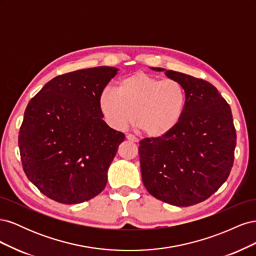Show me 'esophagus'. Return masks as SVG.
I'll use <instances>...</instances> for the list:
<instances>
[{
	"label": "esophagus",
	"instance_id": "1",
	"mask_svg": "<svg viewBox=\"0 0 256 256\" xmlns=\"http://www.w3.org/2000/svg\"><path fill=\"white\" fill-rule=\"evenodd\" d=\"M126 138H127V140H129V141H131V142H134V143H138V138H136L134 134H127Z\"/></svg>",
	"mask_w": 256,
	"mask_h": 256
}]
</instances>
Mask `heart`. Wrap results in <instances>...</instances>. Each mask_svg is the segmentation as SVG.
Here are the masks:
<instances>
[{
	"instance_id": "b5f03b06",
	"label": "heart",
	"mask_w": 256,
	"mask_h": 256,
	"mask_svg": "<svg viewBox=\"0 0 256 256\" xmlns=\"http://www.w3.org/2000/svg\"><path fill=\"white\" fill-rule=\"evenodd\" d=\"M186 90L176 80H162L144 72L130 74L118 82V90L106 88L99 97L106 120L122 129L134 120L146 134L161 136L180 120Z\"/></svg>"
}]
</instances>
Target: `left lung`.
Segmentation results:
<instances>
[{"instance_id":"obj_1","label":"left lung","mask_w":256,"mask_h":256,"mask_svg":"<svg viewBox=\"0 0 256 256\" xmlns=\"http://www.w3.org/2000/svg\"><path fill=\"white\" fill-rule=\"evenodd\" d=\"M166 74L182 83L186 106L170 132L140 141L142 180L152 196L187 207L212 196L228 180L234 164L236 130L230 104L212 84L178 72Z\"/></svg>"}]
</instances>
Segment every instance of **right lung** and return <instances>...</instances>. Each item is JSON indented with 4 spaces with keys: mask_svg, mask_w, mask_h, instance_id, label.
<instances>
[{
    "mask_svg": "<svg viewBox=\"0 0 256 256\" xmlns=\"http://www.w3.org/2000/svg\"><path fill=\"white\" fill-rule=\"evenodd\" d=\"M118 70L100 66L58 76L30 100L18 138L22 168L56 202L82 203L106 187L125 134L102 120L99 97Z\"/></svg>",
    "mask_w": 256,
    "mask_h": 256,
    "instance_id": "right-lung-1",
    "label": "right lung"
}]
</instances>
